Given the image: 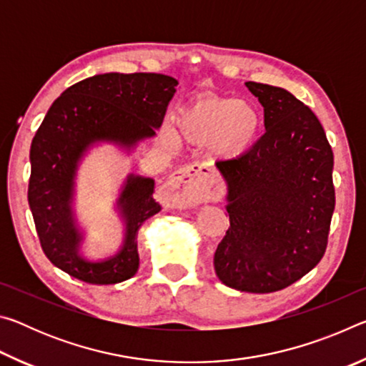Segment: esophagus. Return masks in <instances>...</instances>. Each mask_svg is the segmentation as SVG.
I'll return each instance as SVG.
<instances>
[{"instance_id": "1", "label": "esophagus", "mask_w": 366, "mask_h": 366, "mask_svg": "<svg viewBox=\"0 0 366 366\" xmlns=\"http://www.w3.org/2000/svg\"><path fill=\"white\" fill-rule=\"evenodd\" d=\"M212 184L197 166H187L161 187V197L172 207H185L209 198Z\"/></svg>"}]
</instances>
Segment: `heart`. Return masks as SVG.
Here are the masks:
<instances>
[{
	"label": "heart",
	"instance_id": "1",
	"mask_svg": "<svg viewBox=\"0 0 366 366\" xmlns=\"http://www.w3.org/2000/svg\"><path fill=\"white\" fill-rule=\"evenodd\" d=\"M263 117L255 104L234 98H200L176 114V134L187 144H212L222 158H237L249 152L262 131ZM172 140V134L166 132Z\"/></svg>",
	"mask_w": 366,
	"mask_h": 366
}]
</instances>
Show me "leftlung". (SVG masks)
<instances>
[{
  "mask_svg": "<svg viewBox=\"0 0 366 366\" xmlns=\"http://www.w3.org/2000/svg\"><path fill=\"white\" fill-rule=\"evenodd\" d=\"M266 132L249 152L216 163L227 182L229 229L214 253L226 286L268 294L312 271L327 247L336 205L325 129L287 90L247 82Z\"/></svg>",
  "mask_w": 366,
  "mask_h": 366,
  "instance_id": "left-lung-1",
  "label": "left lung"
}]
</instances>
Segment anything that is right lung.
Returning a JSON list of instances; mask_svg holds the SVG:
<instances>
[{
    "instance_id": "add662e5",
    "label": "right lung",
    "mask_w": 366,
    "mask_h": 366,
    "mask_svg": "<svg viewBox=\"0 0 366 366\" xmlns=\"http://www.w3.org/2000/svg\"><path fill=\"white\" fill-rule=\"evenodd\" d=\"M176 85L177 80L164 74H98L64 90L40 124L30 147L29 205L43 253L76 280L116 284L132 277L139 269V227L161 209L153 198V179L129 177L119 198L126 242L113 258L86 262L79 255L82 237L71 216L79 159L98 140L131 147L153 137Z\"/></svg>"
}]
</instances>
